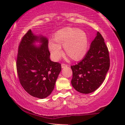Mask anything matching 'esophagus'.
I'll list each match as a JSON object with an SVG mask.
<instances>
[{
	"label": "esophagus",
	"instance_id": "34e87169",
	"mask_svg": "<svg viewBox=\"0 0 125 125\" xmlns=\"http://www.w3.org/2000/svg\"><path fill=\"white\" fill-rule=\"evenodd\" d=\"M61 67H62V68H64L68 67V65L64 64V63H62V64H61Z\"/></svg>",
	"mask_w": 125,
	"mask_h": 125
}]
</instances>
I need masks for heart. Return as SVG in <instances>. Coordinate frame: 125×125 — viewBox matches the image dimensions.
<instances>
[{"instance_id": "obj_1", "label": "heart", "mask_w": 125, "mask_h": 125, "mask_svg": "<svg viewBox=\"0 0 125 125\" xmlns=\"http://www.w3.org/2000/svg\"><path fill=\"white\" fill-rule=\"evenodd\" d=\"M53 41H49L48 48L54 61H58L62 56L63 47L65 54L74 61L81 60L88 51L87 35L79 29L66 27L59 30L54 33Z\"/></svg>"}]
</instances>
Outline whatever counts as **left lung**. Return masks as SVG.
Masks as SVG:
<instances>
[{
  "mask_svg": "<svg viewBox=\"0 0 125 125\" xmlns=\"http://www.w3.org/2000/svg\"><path fill=\"white\" fill-rule=\"evenodd\" d=\"M109 67L108 49L103 36L97 32L83 60L71 66L73 72L72 85L83 94L94 92L105 80Z\"/></svg>",
  "mask_w": 125,
  "mask_h": 125,
  "instance_id": "left-lung-1",
  "label": "left lung"
}]
</instances>
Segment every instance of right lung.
I'll return each mask as SVG.
<instances>
[{
  "label": "right lung",
  "instance_id": "obj_1",
  "mask_svg": "<svg viewBox=\"0 0 125 125\" xmlns=\"http://www.w3.org/2000/svg\"><path fill=\"white\" fill-rule=\"evenodd\" d=\"M48 44L46 36L30 30L19 46L16 69L20 83L30 95L40 99L51 94L61 71L60 63L50 60Z\"/></svg>",
  "mask_w": 125,
  "mask_h": 125
}]
</instances>
